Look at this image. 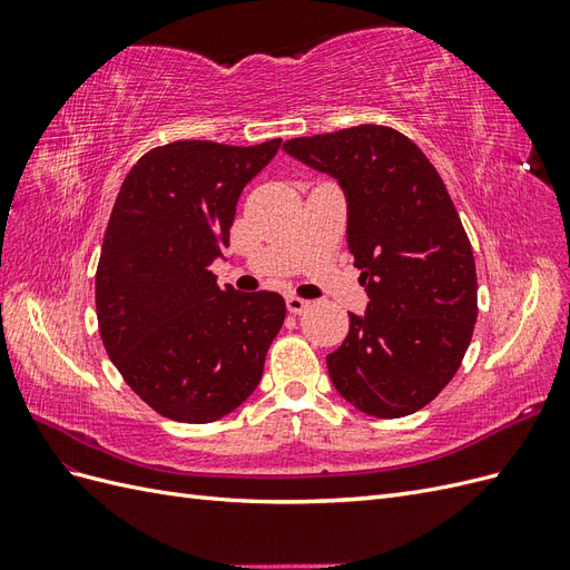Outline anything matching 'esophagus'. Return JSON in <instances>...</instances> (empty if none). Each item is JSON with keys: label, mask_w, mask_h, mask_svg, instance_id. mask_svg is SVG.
<instances>
[{"label": "esophagus", "mask_w": 570, "mask_h": 570, "mask_svg": "<svg viewBox=\"0 0 570 570\" xmlns=\"http://www.w3.org/2000/svg\"><path fill=\"white\" fill-rule=\"evenodd\" d=\"M285 304H287V312H289L292 316H299V314H304L306 308H308V302L302 299V297H297V295H287V297H285Z\"/></svg>", "instance_id": "34e87169"}]
</instances>
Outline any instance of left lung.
Instances as JSON below:
<instances>
[{
	"mask_svg": "<svg viewBox=\"0 0 570 570\" xmlns=\"http://www.w3.org/2000/svg\"><path fill=\"white\" fill-rule=\"evenodd\" d=\"M283 149L342 185L371 299L325 356L331 381L368 416H409L452 381L478 318L475 258L456 206L425 154L387 126L295 137Z\"/></svg>",
	"mask_w": 570,
	"mask_h": 570,
	"instance_id": "1",
	"label": "left lung"
}]
</instances>
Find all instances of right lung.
I'll list each match as a JSON object with an SVG mask.
<instances>
[{"label": "right lung", "instance_id": "right-lung-1", "mask_svg": "<svg viewBox=\"0 0 570 570\" xmlns=\"http://www.w3.org/2000/svg\"><path fill=\"white\" fill-rule=\"evenodd\" d=\"M278 149L168 142L120 185L95 275L99 335L130 390L170 421H218L262 381L285 302L220 289L209 266L230 245L245 185Z\"/></svg>", "mask_w": 570, "mask_h": 570}]
</instances>
